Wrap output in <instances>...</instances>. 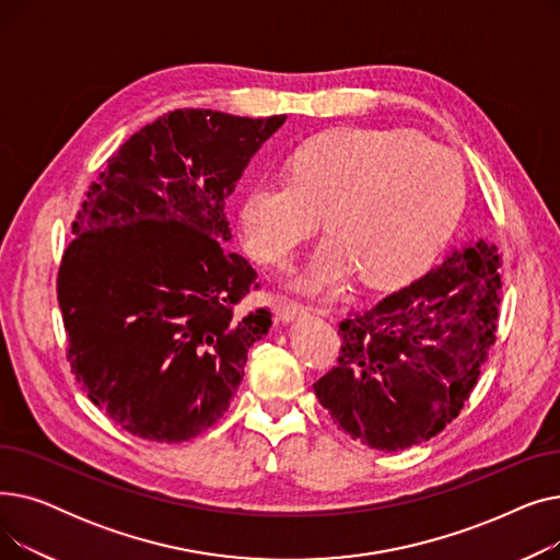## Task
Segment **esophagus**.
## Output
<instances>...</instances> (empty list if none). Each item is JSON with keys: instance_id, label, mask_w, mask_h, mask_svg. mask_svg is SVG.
Returning a JSON list of instances; mask_svg holds the SVG:
<instances>
[{"instance_id": "34e87169", "label": "esophagus", "mask_w": 560, "mask_h": 560, "mask_svg": "<svg viewBox=\"0 0 560 560\" xmlns=\"http://www.w3.org/2000/svg\"><path fill=\"white\" fill-rule=\"evenodd\" d=\"M304 315H308V308L298 302L285 300V298H281L277 302V317L283 322V325H288V322H295L298 317H304Z\"/></svg>"}]
</instances>
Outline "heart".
I'll use <instances>...</instances> for the list:
<instances>
[{
  "label": "heart",
  "mask_w": 560,
  "mask_h": 560,
  "mask_svg": "<svg viewBox=\"0 0 560 560\" xmlns=\"http://www.w3.org/2000/svg\"><path fill=\"white\" fill-rule=\"evenodd\" d=\"M463 206V165L447 147L406 129L340 127L290 154L288 182L254 186L238 220L249 256L283 270L325 215L334 241L300 279L315 292L351 270L368 285L413 275L450 238Z\"/></svg>",
  "instance_id": "b5f03b06"
}]
</instances>
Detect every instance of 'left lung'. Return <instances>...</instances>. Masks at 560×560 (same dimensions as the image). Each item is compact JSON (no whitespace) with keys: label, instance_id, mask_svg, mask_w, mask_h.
<instances>
[{"label":"left lung","instance_id":"obj_1","mask_svg":"<svg viewBox=\"0 0 560 560\" xmlns=\"http://www.w3.org/2000/svg\"><path fill=\"white\" fill-rule=\"evenodd\" d=\"M499 265L497 247L477 241L340 322L338 365L313 386L340 431L401 452L458 418L494 345Z\"/></svg>","mask_w":560,"mask_h":560}]
</instances>
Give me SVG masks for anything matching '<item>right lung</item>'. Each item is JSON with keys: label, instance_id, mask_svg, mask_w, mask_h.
<instances>
[{"label": "right lung", "instance_id": "obj_1", "mask_svg": "<svg viewBox=\"0 0 560 560\" xmlns=\"http://www.w3.org/2000/svg\"><path fill=\"white\" fill-rule=\"evenodd\" d=\"M285 115L165 113L120 144L58 268L68 361L97 408L154 443L211 429L272 313H235L256 270L224 243L226 197Z\"/></svg>", "mask_w": 560, "mask_h": 560}]
</instances>
